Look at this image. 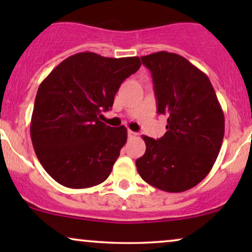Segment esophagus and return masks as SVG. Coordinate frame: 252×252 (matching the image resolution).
<instances>
[{
  "label": "esophagus",
  "instance_id": "1",
  "mask_svg": "<svg viewBox=\"0 0 252 252\" xmlns=\"http://www.w3.org/2000/svg\"><path fill=\"white\" fill-rule=\"evenodd\" d=\"M128 137L129 139H135V137H137V133L133 132V130H128Z\"/></svg>",
  "mask_w": 252,
  "mask_h": 252
}]
</instances>
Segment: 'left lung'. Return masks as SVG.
<instances>
[{
  "label": "left lung",
  "mask_w": 252,
  "mask_h": 252,
  "mask_svg": "<svg viewBox=\"0 0 252 252\" xmlns=\"http://www.w3.org/2000/svg\"><path fill=\"white\" fill-rule=\"evenodd\" d=\"M149 68L157 112L166 115L160 139L142 135L146 153L136 168L147 184L181 192L198 185L215 164L225 134V118L208 75L178 54L141 57Z\"/></svg>",
  "instance_id": "left-lung-1"
}]
</instances>
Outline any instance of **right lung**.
Segmentation results:
<instances>
[{
    "label": "right lung",
    "mask_w": 252,
    "mask_h": 252,
    "mask_svg": "<svg viewBox=\"0 0 252 252\" xmlns=\"http://www.w3.org/2000/svg\"><path fill=\"white\" fill-rule=\"evenodd\" d=\"M140 66L139 57L84 51L64 60L41 82L31 139L37 159L55 181L81 189L108 179L127 129L105 125L99 116L112 108L120 85Z\"/></svg>",
    "instance_id": "right-lung-1"
}]
</instances>
